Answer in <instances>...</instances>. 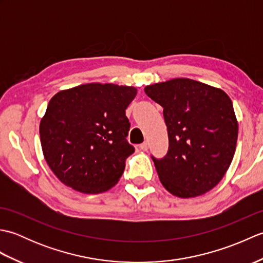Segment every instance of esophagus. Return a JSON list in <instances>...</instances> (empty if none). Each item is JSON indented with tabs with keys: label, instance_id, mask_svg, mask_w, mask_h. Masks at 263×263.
I'll return each instance as SVG.
<instances>
[{
	"label": "esophagus",
	"instance_id": "esophagus-1",
	"mask_svg": "<svg viewBox=\"0 0 263 263\" xmlns=\"http://www.w3.org/2000/svg\"><path fill=\"white\" fill-rule=\"evenodd\" d=\"M139 148H140V150H142V152H147V150H148V143L147 142H143V143L140 144V146H139Z\"/></svg>",
	"mask_w": 263,
	"mask_h": 263
}]
</instances>
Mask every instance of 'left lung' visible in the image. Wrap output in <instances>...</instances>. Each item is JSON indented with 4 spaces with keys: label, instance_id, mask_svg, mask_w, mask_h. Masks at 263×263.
<instances>
[{
    "label": "left lung",
    "instance_id": "8db88e82",
    "mask_svg": "<svg viewBox=\"0 0 263 263\" xmlns=\"http://www.w3.org/2000/svg\"><path fill=\"white\" fill-rule=\"evenodd\" d=\"M164 108L168 152L152 157L164 187L178 198H194L214 189L230 167L238 124L228 95L219 88L177 78L144 88Z\"/></svg>",
    "mask_w": 263,
    "mask_h": 263
}]
</instances>
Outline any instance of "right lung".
<instances>
[{
  "mask_svg": "<svg viewBox=\"0 0 263 263\" xmlns=\"http://www.w3.org/2000/svg\"><path fill=\"white\" fill-rule=\"evenodd\" d=\"M137 88L87 83L49 100L39 124L44 157L59 180L76 191L97 194L119 182L135 153L127 142L125 109Z\"/></svg>",
  "mask_w": 263,
  "mask_h": 263,
  "instance_id": "1",
  "label": "right lung"
}]
</instances>
